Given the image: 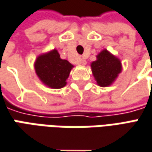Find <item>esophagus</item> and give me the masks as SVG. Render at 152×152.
Wrapping results in <instances>:
<instances>
[{"label": "esophagus", "mask_w": 152, "mask_h": 152, "mask_svg": "<svg viewBox=\"0 0 152 152\" xmlns=\"http://www.w3.org/2000/svg\"><path fill=\"white\" fill-rule=\"evenodd\" d=\"M79 64H83V65H85V64H87V61H86L84 58H80V59H79Z\"/></svg>", "instance_id": "esophagus-1"}]
</instances>
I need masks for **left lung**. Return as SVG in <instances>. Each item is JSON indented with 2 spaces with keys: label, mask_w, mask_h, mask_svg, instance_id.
<instances>
[{
  "label": "left lung",
  "mask_w": 152,
  "mask_h": 152,
  "mask_svg": "<svg viewBox=\"0 0 152 152\" xmlns=\"http://www.w3.org/2000/svg\"><path fill=\"white\" fill-rule=\"evenodd\" d=\"M96 57L97 60L91 63L93 75L99 86L108 87L121 73V61L106 49L101 51Z\"/></svg>",
  "instance_id": "obj_1"
}]
</instances>
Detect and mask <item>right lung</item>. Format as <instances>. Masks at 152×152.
<instances>
[{
    "label": "right lung",
    "instance_id": "1",
    "mask_svg": "<svg viewBox=\"0 0 152 152\" xmlns=\"http://www.w3.org/2000/svg\"><path fill=\"white\" fill-rule=\"evenodd\" d=\"M34 66L42 83L54 89L61 88L66 85L69 72L74 67L66 59H62L56 49L39 55Z\"/></svg>",
    "mask_w": 152,
    "mask_h": 152
}]
</instances>
